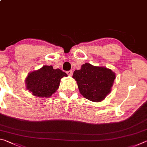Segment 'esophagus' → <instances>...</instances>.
<instances>
[{
    "label": "esophagus",
    "instance_id": "1",
    "mask_svg": "<svg viewBox=\"0 0 147 147\" xmlns=\"http://www.w3.org/2000/svg\"><path fill=\"white\" fill-rule=\"evenodd\" d=\"M66 73H67V74H68V76H72V73H73V71H72L71 70H69V71H67Z\"/></svg>",
    "mask_w": 147,
    "mask_h": 147
}]
</instances>
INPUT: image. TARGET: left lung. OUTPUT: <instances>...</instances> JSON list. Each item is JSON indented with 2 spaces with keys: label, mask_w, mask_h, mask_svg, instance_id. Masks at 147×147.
Instances as JSON below:
<instances>
[{
  "label": "left lung",
  "mask_w": 147,
  "mask_h": 147,
  "mask_svg": "<svg viewBox=\"0 0 147 147\" xmlns=\"http://www.w3.org/2000/svg\"><path fill=\"white\" fill-rule=\"evenodd\" d=\"M73 78L82 96L91 101L100 102L111 92L115 74L105 67L85 63L80 69L74 71Z\"/></svg>",
  "instance_id": "8db88e82"
}]
</instances>
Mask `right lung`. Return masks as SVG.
<instances>
[{
    "instance_id": "add662e5",
    "label": "right lung",
    "mask_w": 147,
    "mask_h": 147,
    "mask_svg": "<svg viewBox=\"0 0 147 147\" xmlns=\"http://www.w3.org/2000/svg\"><path fill=\"white\" fill-rule=\"evenodd\" d=\"M68 75L52 66H43L28 74L26 79V89L38 97H49L59 88L61 79Z\"/></svg>"
}]
</instances>
